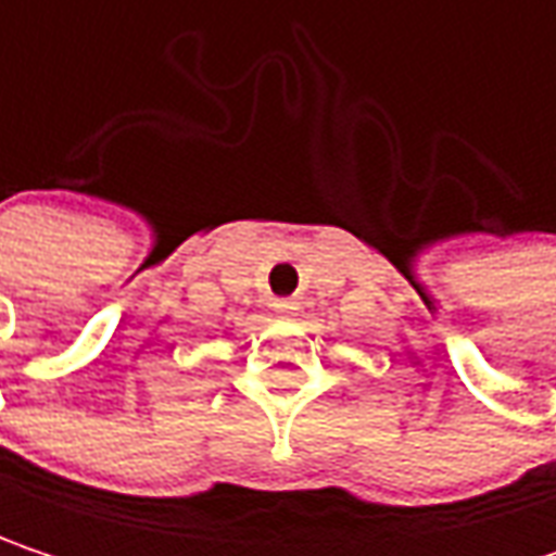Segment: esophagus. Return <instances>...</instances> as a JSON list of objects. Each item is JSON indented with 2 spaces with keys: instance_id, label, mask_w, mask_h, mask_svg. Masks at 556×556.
<instances>
[{
  "instance_id": "obj_1",
  "label": "esophagus",
  "mask_w": 556,
  "mask_h": 556,
  "mask_svg": "<svg viewBox=\"0 0 556 556\" xmlns=\"http://www.w3.org/2000/svg\"><path fill=\"white\" fill-rule=\"evenodd\" d=\"M274 312H277V315H286V318H289V315H299V302H295V299H274Z\"/></svg>"
}]
</instances>
